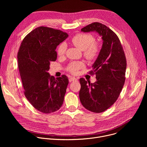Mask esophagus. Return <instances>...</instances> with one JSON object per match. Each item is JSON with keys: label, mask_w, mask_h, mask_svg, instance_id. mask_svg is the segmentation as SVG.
Here are the masks:
<instances>
[{"label": "esophagus", "mask_w": 147, "mask_h": 147, "mask_svg": "<svg viewBox=\"0 0 147 147\" xmlns=\"http://www.w3.org/2000/svg\"><path fill=\"white\" fill-rule=\"evenodd\" d=\"M77 81V79L75 77H71L69 78V81L70 82H71V81Z\"/></svg>", "instance_id": "1"}]
</instances>
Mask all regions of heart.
Instances as JSON below:
<instances>
[{
	"label": "heart",
	"mask_w": 147,
	"mask_h": 147,
	"mask_svg": "<svg viewBox=\"0 0 147 147\" xmlns=\"http://www.w3.org/2000/svg\"><path fill=\"white\" fill-rule=\"evenodd\" d=\"M95 37L90 34L80 33L74 35L71 42L77 48L83 51V56L89 61L95 59L99 55L100 47L98 43L95 42ZM66 47L64 44L59 45L57 49V55L61 56L65 53ZM84 67V63L81 61H71L69 64L66 70L73 74L78 73V70Z\"/></svg>",
	"instance_id": "1"
}]
</instances>
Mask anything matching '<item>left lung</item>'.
<instances>
[{"label":"left lung","instance_id":"8db88e82","mask_svg":"<svg viewBox=\"0 0 147 147\" xmlns=\"http://www.w3.org/2000/svg\"><path fill=\"white\" fill-rule=\"evenodd\" d=\"M96 31L103 40L102 47L89 73L95 74L96 81L90 83L80 79L79 97L82 106L94 113L107 110L119 98L125 82L126 59L117 35L102 23L95 22L81 30Z\"/></svg>","mask_w":147,"mask_h":147}]
</instances>
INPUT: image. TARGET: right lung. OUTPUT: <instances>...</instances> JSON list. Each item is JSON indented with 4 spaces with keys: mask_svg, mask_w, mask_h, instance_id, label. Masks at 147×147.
<instances>
[{
    "mask_svg": "<svg viewBox=\"0 0 147 147\" xmlns=\"http://www.w3.org/2000/svg\"><path fill=\"white\" fill-rule=\"evenodd\" d=\"M68 36L59 30L39 27L25 36L20 47L18 67L24 94L42 113L56 112L63 103L69 79L65 75L55 78L48 71L51 62L57 59V46Z\"/></svg>",
    "mask_w": 147,
    "mask_h": 147,
    "instance_id": "right-lung-1",
    "label": "right lung"
}]
</instances>
